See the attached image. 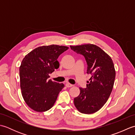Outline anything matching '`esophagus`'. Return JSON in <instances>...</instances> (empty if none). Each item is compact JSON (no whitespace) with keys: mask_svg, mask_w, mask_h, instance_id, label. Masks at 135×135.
<instances>
[{"mask_svg":"<svg viewBox=\"0 0 135 135\" xmlns=\"http://www.w3.org/2000/svg\"><path fill=\"white\" fill-rule=\"evenodd\" d=\"M65 86H67V88H70V87H72L73 86V85H72V84H70V83H68V82H67L65 84Z\"/></svg>","mask_w":135,"mask_h":135,"instance_id":"obj_1","label":"esophagus"}]
</instances>
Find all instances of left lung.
Returning a JSON list of instances; mask_svg holds the SVG:
<instances>
[{
    "label": "left lung",
    "instance_id": "1",
    "mask_svg": "<svg viewBox=\"0 0 135 135\" xmlns=\"http://www.w3.org/2000/svg\"><path fill=\"white\" fill-rule=\"evenodd\" d=\"M70 47L85 57L87 73L91 75L86 88H79L80 93L74 98V105L80 113H94L107 102L113 90L115 78L113 61L110 56L95 45L70 46Z\"/></svg>",
    "mask_w": 135,
    "mask_h": 135
}]
</instances>
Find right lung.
Instances as JSON below:
<instances>
[{
	"label": "right lung",
	"mask_w": 135,
	"mask_h": 135,
	"mask_svg": "<svg viewBox=\"0 0 135 135\" xmlns=\"http://www.w3.org/2000/svg\"><path fill=\"white\" fill-rule=\"evenodd\" d=\"M69 47L51 45L37 47L27 54L20 67V87L24 101L33 110L44 112L53 107L63 84L53 82L49 74L58 69L59 56Z\"/></svg>",
	"instance_id": "right-lung-1"
}]
</instances>
